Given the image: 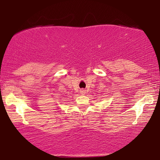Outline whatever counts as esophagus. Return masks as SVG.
<instances>
[{
	"label": "esophagus",
	"instance_id": "34e87169",
	"mask_svg": "<svg viewBox=\"0 0 160 160\" xmlns=\"http://www.w3.org/2000/svg\"><path fill=\"white\" fill-rule=\"evenodd\" d=\"M80 93L82 94H85L86 93V91L85 90H80Z\"/></svg>",
	"mask_w": 160,
	"mask_h": 160
}]
</instances>
